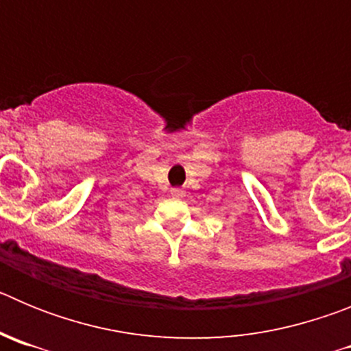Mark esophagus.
<instances>
[{
    "label": "esophagus",
    "instance_id": "obj_1",
    "mask_svg": "<svg viewBox=\"0 0 351 351\" xmlns=\"http://www.w3.org/2000/svg\"><path fill=\"white\" fill-rule=\"evenodd\" d=\"M172 197H176V198L182 197V190H179V188H173V190H172Z\"/></svg>",
    "mask_w": 351,
    "mask_h": 351
}]
</instances>
